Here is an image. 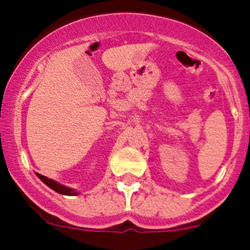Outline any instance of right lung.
<instances>
[{
    "label": "right lung",
    "instance_id": "obj_1",
    "mask_svg": "<svg viewBox=\"0 0 250 250\" xmlns=\"http://www.w3.org/2000/svg\"><path fill=\"white\" fill-rule=\"evenodd\" d=\"M36 175L42 180V183H45L48 188H51V189L56 191V193L62 194V195H77V194H79V191H76L75 189H72V188L65 187V185L60 184V183L52 180V179L46 178V176L41 175V174L39 173H36Z\"/></svg>",
    "mask_w": 250,
    "mask_h": 250
}]
</instances>
